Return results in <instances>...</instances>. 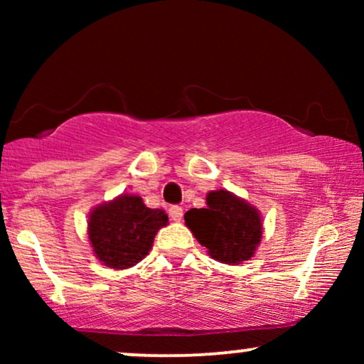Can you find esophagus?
Listing matches in <instances>:
<instances>
[{"mask_svg": "<svg viewBox=\"0 0 364 364\" xmlns=\"http://www.w3.org/2000/svg\"><path fill=\"white\" fill-rule=\"evenodd\" d=\"M169 217L173 220H181V217H183V208L179 207V205H171L169 207Z\"/></svg>", "mask_w": 364, "mask_h": 364, "instance_id": "1", "label": "esophagus"}]
</instances>
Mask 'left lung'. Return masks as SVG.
Instances as JSON below:
<instances>
[{"label": "left lung", "instance_id": "1", "mask_svg": "<svg viewBox=\"0 0 364 364\" xmlns=\"http://www.w3.org/2000/svg\"><path fill=\"white\" fill-rule=\"evenodd\" d=\"M185 223L208 255L223 263L253 257L262 237V219L255 207L225 190L207 195V208H191Z\"/></svg>", "mask_w": 364, "mask_h": 364}]
</instances>
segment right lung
<instances>
[{
	"mask_svg": "<svg viewBox=\"0 0 364 364\" xmlns=\"http://www.w3.org/2000/svg\"><path fill=\"white\" fill-rule=\"evenodd\" d=\"M166 224L168 214L162 208L145 207L136 195H121L92 210L89 240L104 265L128 269L149 253L157 231Z\"/></svg>",
	"mask_w": 364,
	"mask_h": 364,
	"instance_id": "1",
	"label": "right lung"
}]
</instances>
